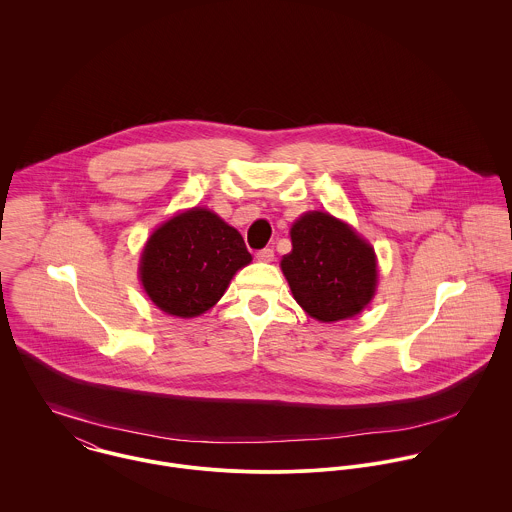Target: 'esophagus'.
<instances>
[{"instance_id":"34e87169","label":"esophagus","mask_w":512,"mask_h":512,"mask_svg":"<svg viewBox=\"0 0 512 512\" xmlns=\"http://www.w3.org/2000/svg\"><path fill=\"white\" fill-rule=\"evenodd\" d=\"M256 258L260 262H272L274 260V250L272 248H262V250L256 252Z\"/></svg>"}]
</instances>
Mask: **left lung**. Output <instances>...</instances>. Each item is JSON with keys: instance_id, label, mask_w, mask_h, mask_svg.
Instances as JSON below:
<instances>
[{"instance_id": "8db88e82", "label": "left lung", "mask_w": 512, "mask_h": 512, "mask_svg": "<svg viewBox=\"0 0 512 512\" xmlns=\"http://www.w3.org/2000/svg\"><path fill=\"white\" fill-rule=\"evenodd\" d=\"M292 246L282 270L311 317L329 323L363 311L376 288V258L349 224L307 213L292 226Z\"/></svg>"}]
</instances>
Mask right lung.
<instances>
[{"label": "right lung", "mask_w": 512, "mask_h": 512, "mask_svg": "<svg viewBox=\"0 0 512 512\" xmlns=\"http://www.w3.org/2000/svg\"><path fill=\"white\" fill-rule=\"evenodd\" d=\"M252 256L240 232L207 209H191L161 224L142 254V284L169 315L195 317L211 309Z\"/></svg>", "instance_id": "add662e5"}]
</instances>
